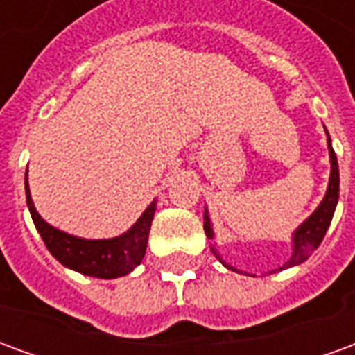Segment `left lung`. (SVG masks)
Returning a JSON list of instances; mask_svg holds the SVG:
<instances>
[{
    "mask_svg": "<svg viewBox=\"0 0 355 355\" xmlns=\"http://www.w3.org/2000/svg\"><path fill=\"white\" fill-rule=\"evenodd\" d=\"M329 142V157H331V177H329V186L325 198L320 203V207L313 211L312 215L306 218L304 223L300 224L297 228V232L293 234V254L291 259L285 264H283L279 270H285V268L297 266V264H302L304 261H308V257L320 247V243L325 238V232H327L329 224L333 220V215H335L336 201H338V163H336L335 150L331 146V139L327 135ZM203 230L207 234L209 239H213V228H211V220H209L207 211H205V224H203ZM213 253L216 254V251L213 249ZM218 257V254H216ZM218 261L223 262L224 266H228L226 262L218 257Z\"/></svg>",
    "mask_w": 355,
    "mask_h": 355,
    "instance_id": "8db88e82",
    "label": "left lung"
}]
</instances>
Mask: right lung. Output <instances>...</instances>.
<instances>
[{
	"label": "right lung",
	"instance_id": "1",
	"mask_svg": "<svg viewBox=\"0 0 355 355\" xmlns=\"http://www.w3.org/2000/svg\"><path fill=\"white\" fill-rule=\"evenodd\" d=\"M28 175V171H26ZM26 203L35 228L42 236L43 243L51 254L62 266L72 268L76 272L101 279H114L129 274L139 266L146 253L148 234L154 220L155 201H152L139 220L129 230L112 239H81L66 232L53 228L43 220L35 211L34 201L30 198L26 177Z\"/></svg>",
	"mask_w": 355,
	"mask_h": 355
}]
</instances>
